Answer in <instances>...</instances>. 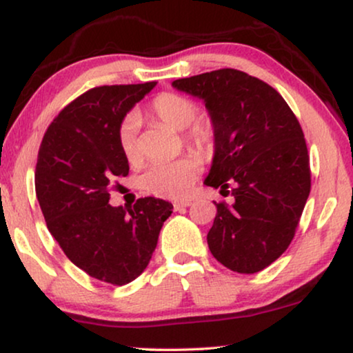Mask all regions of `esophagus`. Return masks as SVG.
<instances>
[{"label":"esophagus","instance_id":"obj_1","mask_svg":"<svg viewBox=\"0 0 353 353\" xmlns=\"http://www.w3.org/2000/svg\"><path fill=\"white\" fill-rule=\"evenodd\" d=\"M191 202L190 201H180V202H175V209L180 210V209H185V207H190Z\"/></svg>","mask_w":353,"mask_h":353}]
</instances>
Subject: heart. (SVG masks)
I'll return each instance as SVG.
<instances>
[{
    "mask_svg": "<svg viewBox=\"0 0 353 353\" xmlns=\"http://www.w3.org/2000/svg\"><path fill=\"white\" fill-rule=\"evenodd\" d=\"M148 115L156 122L183 134L186 144L197 151L209 152L215 144L216 128L209 115H197V104L191 98L176 93H161L148 105ZM117 143L128 163L141 162V148L138 141V119L125 117L119 125ZM201 172V161L185 156L172 162L152 163L144 172L143 186L152 194L181 199L190 192L192 183Z\"/></svg>",
    "mask_w": 353,
    "mask_h": 353,
    "instance_id": "1",
    "label": "heart"
}]
</instances>
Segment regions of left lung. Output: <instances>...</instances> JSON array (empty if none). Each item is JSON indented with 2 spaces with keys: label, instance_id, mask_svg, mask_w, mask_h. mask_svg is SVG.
<instances>
[{
  "label": "left lung",
  "instance_id": "1",
  "mask_svg": "<svg viewBox=\"0 0 353 353\" xmlns=\"http://www.w3.org/2000/svg\"><path fill=\"white\" fill-rule=\"evenodd\" d=\"M172 85L204 101L216 128L204 183L234 197L215 202L210 252L233 272L257 273L289 248L310 194L301 123L276 90L245 72L212 70Z\"/></svg>",
  "mask_w": 353,
  "mask_h": 353
}]
</instances>
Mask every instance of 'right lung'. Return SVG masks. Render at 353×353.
<instances>
[{
	"instance_id": "1",
	"label": "right lung",
	"mask_w": 353,
	"mask_h": 353,
	"mask_svg": "<svg viewBox=\"0 0 353 353\" xmlns=\"http://www.w3.org/2000/svg\"><path fill=\"white\" fill-rule=\"evenodd\" d=\"M154 86L85 91L57 114L38 151L35 190L48 230L72 263L115 286L146 270L173 209L156 197H141L130 209L109 204L110 183L130 170L117 143L119 125Z\"/></svg>"
}]
</instances>
